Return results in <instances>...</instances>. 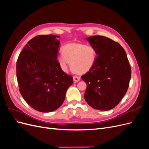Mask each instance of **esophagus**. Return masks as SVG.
<instances>
[{"instance_id": "34e87169", "label": "esophagus", "mask_w": 149, "mask_h": 149, "mask_svg": "<svg viewBox=\"0 0 149 149\" xmlns=\"http://www.w3.org/2000/svg\"><path fill=\"white\" fill-rule=\"evenodd\" d=\"M79 80H80V77H79V76H73V81H74L75 83L79 81Z\"/></svg>"}]
</instances>
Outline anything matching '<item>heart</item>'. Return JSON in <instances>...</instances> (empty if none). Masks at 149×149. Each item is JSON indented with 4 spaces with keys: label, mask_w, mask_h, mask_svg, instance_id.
<instances>
[{
    "label": "heart",
    "mask_w": 149,
    "mask_h": 149,
    "mask_svg": "<svg viewBox=\"0 0 149 149\" xmlns=\"http://www.w3.org/2000/svg\"><path fill=\"white\" fill-rule=\"evenodd\" d=\"M62 54L58 58L62 70L66 71L70 62L71 69L78 73H86L91 70L97 58L95 48L83 43L65 44L62 48Z\"/></svg>",
    "instance_id": "heart-1"
}]
</instances>
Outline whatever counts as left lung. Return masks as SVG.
<instances>
[{
    "label": "left lung",
    "instance_id": "obj_1",
    "mask_svg": "<svg viewBox=\"0 0 149 149\" xmlns=\"http://www.w3.org/2000/svg\"><path fill=\"white\" fill-rule=\"evenodd\" d=\"M95 48V63L81 76L87 84L84 99L94 109H112L125 94L131 78V68L127 54L120 44L103 36L86 38Z\"/></svg>",
    "mask_w": 149,
    "mask_h": 149
}]
</instances>
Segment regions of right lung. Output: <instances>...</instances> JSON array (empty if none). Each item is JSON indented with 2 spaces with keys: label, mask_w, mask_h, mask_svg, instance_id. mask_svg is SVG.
<instances>
[{
  "label": "right lung",
  "mask_w": 149,
  "mask_h": 149,
  "mask_svg": "<svg viewBox=\"0 0 149 149\" xmlns=\"http://www.w3.org/2000/svg\"><path fill=\"white\" fill-rule=\"evenodd\" d=\"M59 36L38 35L31 39L17 61V78L21 95L33 109L55 111L63 102L73 78L61 68L57 59Z\"/></svg>",
  "instance_id": "right-lung-1"
}]
</instances>
